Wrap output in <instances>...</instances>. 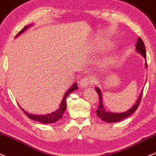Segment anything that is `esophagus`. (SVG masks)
<instances>
[{
    "label": "esophagus",
    "mask_w": 156,
    "mask_h": 156,
    "mask_svg": "<svg viewBox=\"0 0 156 156\" xmlns=\"http://www.w3.org/2000/svg\"><path fill=\"white\" fill-rule=\"evenodd\" d=\"M93 83H94V80H93L92 77H90V76H85V77H83V79H82V80L80 83V87L85 88V87L89 86V85H93Z\"/></svg>",
    "instance_id": "1"
}]
</instances>
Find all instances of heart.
I'll use <instances>...</instances> for the list:
<instances>
[{"label": "heart", "mask_w": 156, "mask_h": 156, "mask_svg": "<svg viewBox=\"0 0 156 156\" xmlns=\"http://www.w3.org/2000/svg\"><path fill=\"white\" fill-rule=\"evenodd\" d=\"M95 48L96 50L97 51H101V50H104L105 48V46L100 43H97L95 45Z\"/></svg>", "instance_id": "heart-1"}]
</instances>
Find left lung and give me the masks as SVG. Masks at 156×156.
Returning <instances> with one entry per match:
<instances>
[{
  "label": "left lung",
  "mask_w": 156,
  "mask_h": 156,
  "mask_svg": "<svg viewBox=\"0 0 156 156\" xmlns=\"http://www.w3.org/2000/svg\"><path fill=\"white\" fill-rule=\"evenodd\" d=\"M136 49L137 51L139 53L141 54L143 57H144L145 59H147V56H146V49H145V45L144 44V42L143 40L139 37L138 38L137 43H136ZM145 67L147 68V59H146V62H145ZM96 90H97L98 95H99V108L97 110V115L98 117L101 119V120L104 121V122H108V123H113V122H119V121L125 119L128 117L129 116H130L131 114L135 113V111H136V109L139 107L140 101H141V97H142V93H141L140 94L139 99H137V101H136V104L134 105L130 109H129L128 111L123 112V113H110V112L106 111V110L105 109L104 106H103V103H102V98H101V93L100 89L99 87H95Z\"/></svg>",
  "instance_id": "left-lung-1"
}]
</instances>
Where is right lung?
<instances>
[{
	"instance_id": "1",
	"label": "right lung",
	"mask_w": 156,
	"mask_h": 156,
	"mask_svg": "<svg viewBox=\"0 0 156 156\" xmlns=\"http://www.w3.org/2000/svg\"><path fill=\"white\" fill-rule=\"evenodd\" d=\"M31 26H32V24H30L29 26H26L23 29H22L21 31H20L18 32V34L15 36V37L17 36H19L20 34H21L23 32H24L28 28L30 27ZM78 89L77 87V84L74 83L73 85L71 86L70 88L68 90V91H66V94L64 95L63 99H62V102H61L60 105L59 107V109H57L56 111H54L53 113H48V114H45V115H35V114H30L28 112H26L24 111L23 108H21L22 111L24 112V113L29 117V119H31L34 120V121H37V122H41V123L43 124H52V123H55L56 122L60 119L62 118V116H63V113L66 110V108H67V105H66V98L68 97V96L70 94H71L73 91H74L75 90Z\"/></svg>"
}]
</instances>
